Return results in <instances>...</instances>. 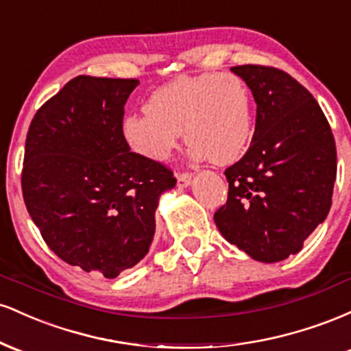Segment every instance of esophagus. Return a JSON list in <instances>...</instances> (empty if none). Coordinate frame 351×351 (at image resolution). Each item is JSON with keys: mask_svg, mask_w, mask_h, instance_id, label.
Here are the masks:
<instances>
[{"mask_svg": "<svg viewBox=\"0 0 351 351\" xmlns=\"http://www.w3.org/2000/svg\"><path fill=\"white\" fill-rule=\"evenodd\" d=\"M191 173L189 171H180L178 175H176V180H178V186L180 188H184L188 186L189 183H191Z\"/></svg>", "mask_w": 351, "mask_h": 351, "instance_id": "esophagus-1", "label": "esophagus"}]
</instances>
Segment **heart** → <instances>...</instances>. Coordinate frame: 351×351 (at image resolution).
<instances>
[{
	"label": "heart",
	"mask_w": 351,
	"mask_h": 351,
	"mask_svg": "<svg viewBox=\"0 0 351 351\" xmlns=\"http://www.w3.org/2000/svg\"><path fill=\"white\" fill-rule=\"evenodd\" d=\"M147 114L123 120L127 143L145 158L162 162L180 132L195 158L228 165L239 160L252 138V95L239 75H184L158 87L145 104Z\"/></svg>",
	"instance_id": "b5f03b06"
}]
</instances>
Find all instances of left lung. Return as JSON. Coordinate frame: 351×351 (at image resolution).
<instances>
[{
  "instance_id": "obj_1",
  "label": "left lung",
  "mask_w": 351,
  "mask_h": 351,
  "mask_svg": "<svg viewBox=\"0 0 351 351\" xmlns=\"http://www.w3.org/2000/svg\"><path fill=\"white\" fill-rule=\"evenodd\" d=\"M257 104L252 142L226 168L228 201L215 213L219 232L241 251L279 263L297 254L332 206L337 148L313 95L271 66L231 67Z\"/></svg>"
}]
</instances>
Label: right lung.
<instances>
[{"label":"right lung","mask_w":351,"mask_h":351,"mask_svg":"<svg viewBox=\"0 0 351 351\" xmlns=\"http://www.w3.org/2000/svg\"><path fill=\"white\" fill-rule=\"evenodd\" d=\"M136 79L77 75L36 112L21 173L27 213L64 263L114 279L147 256L155 209L176 184L130 152L123 114Z\"/></svg>","instance_id":"obj_1"}]
</instances>
